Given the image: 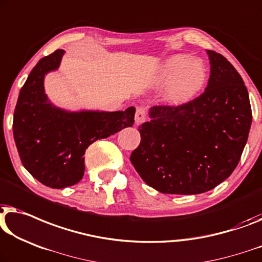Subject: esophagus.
I'll use <instances>...</instances> for the list:
<instances>
[{
  "instance_id": "obj_1",
  "label": "esophagus",
  "mask_w": 262,
  "mask_h": 262,
  "mask_svg": "<svg viewBox=\"0 0 262 262\" xmlns=\"http://www.w3.org/2000/svg\"><path fill=\"white\" fill-rule=\"evenodd\" d=\"M146 117H147V115H146L145 110L142 108V107L137 108V111H136V115H135L136 123H137V124L144 123V122H145V120H146Z\"/></svg>"
}]
</instances>
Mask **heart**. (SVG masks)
I'll return each instance as SVG.
<instances>
[{"label": "heart", "instance_id": "obj_1", "mask_svg": "<svg viewBox=\"0 0 262 262\" xmlns=\"http://www.w3.org/2000/svg\"><path fill=\"white\" fill-rule=\"evenodd\" d=\"M208 80V68L202 60L189 55L170 56L152 77V85L164 89V99L172 106L190 103L199 96Z\"/></svg>", "mask_w": 262, "mask_h": 262}]
</instances>
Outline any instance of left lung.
<instances>
[{
    "label": "left lung",
    "instance_id": "obj_1",
    "mask_svg": "<svg viewBox=\"0 0 262 262\" xmlns=\"http://www.w3.org/2000/svg\"><path fill=\"white\" fill-rule=\"evenodd\" d=\"M206 91L182 106L158 105L138 127L130 161L147 185L163 194H202L228 178L240 161L252 124L244 80L225 56L207 51Z\"/></svg>",
    "mask_w": 262,
    "mask_h": 262
}]
</instances>
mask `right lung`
<instances>
[{
  "label": "right lung",
  "instance_id": "right-lung-1",
  "mask_svg": "<svg viewBox=\"0 0 262 262\" xmlns=\"http://www.w3.org/2000/svg\"><path fill=\"white\" fill-rule=\"evenodd\" d=\"M65 51L56 49L36 63L18 94L13 134L22 164L53 189L77 184L84 176L85 151L135 122L134 106L117 112H66L48 103L45 74L59 67Z\"/></svg>",
  "mask_w": 262,
  "mask_h": 262
}]
</instances>
